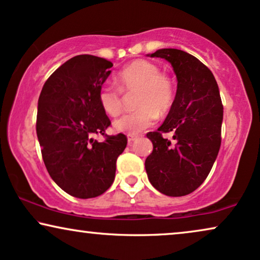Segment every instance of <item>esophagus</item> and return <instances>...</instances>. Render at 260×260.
Masks as SVG:
<instances>
[{
    "label": "esophagus",
    "mask_w": 260,
    "mask_h": 260,
    "mask_svg": "<svg viewBox=\"0 0 260 260\" xmlns=\"http://www.w3.org/2000/svg\"><path fill=\"white\" fill-rule=\"evenodd\" d=\"M137 140V135H127V141H129V143H133L134 141Z\"/></svg>",
    "instance_id": "34e87169"
}]
</instances>
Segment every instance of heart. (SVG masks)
Returning a JSON list of instances; mask_svg holds the SVG:
<instances>
[{
	"label": "heart",
	"mask_w": 260,
	"mask_h": 260,
	"mask_svg": "<svg viewBox=\"0 0 260 260\" xmlns=\"http://www.w3.org/2000/svg\"><path fill=\"white\" fill-rule=\"evenodd\" d=\"M116 87L105 83L100 87L98 98L101 109L109 116H118L123 110L122 93L136 90L134 104L136 111L114 120V129L127 135H137L156 122L159 114L171 109L174 100L173 85L159 67L146 59H137L117 74Z\"/></svg>",
	"instance_id": "1"
}]
</instances>
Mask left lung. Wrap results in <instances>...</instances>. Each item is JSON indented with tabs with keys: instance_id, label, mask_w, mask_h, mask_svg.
<instances>
[{
	"instance_id": "1",
	"label": "left lung",
	"mask_w": 260,
	"mask_h": 260,
	"mask_svg": "<svg viewBox=\"0 0 260 260\" xmlns=\"http://www.w3.org/2000/svg\"><path fill=\"white\" fill-rule=\"evenodd\" d=\"M171 63L177 93L166 119L147 134L153 151L146 159L150 184L161 193L180 197L207 179L221 147L223 106L216 80L200 59L178 49H160L148 55ZM174 133V144L162 137Z\"/></svg>"
}]
</instances>
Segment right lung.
Instances as JSON below:
<instances>
[{"mask_svg": "<svg viewBox=\"0 0 260 260\" xmlns=\"http://www.w3.org/2000/svg\"><path fill=\"white\" fill-rule=\"evenodd\" d=\"M113 64L92 55H79L62 64L44 83L38 100L37 136L52 180L77 198L100 196L112 185L117 157L125 149V135L107 136L110 119L101 109L100 87Z\"/></svg>", "mask_w": 260, "mask_h": 260, "instance_id": "obj_1", "label": "right lung"}]
</instances>
